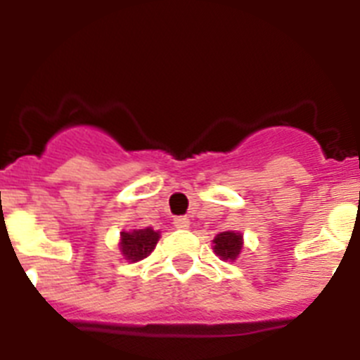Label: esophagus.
I'll use <instances>...</instances> for the list:
<instances>
[{
  "instance_id": "obj_1",
  "label": "esophagus",
  "mask_w": 360,
  "mask_h": 360,
  "mask_svg": "<svg viewBox=\"0 0 360 360\" xmlns=\"http://www.w3.org/2000/svg\"><path fill=\"white\" fill-rule=\"evenodd\" d=\"M173 224H174V227H176V229H189L191 221H189V218H187V216H176V218L173 219Z\"/></svg>"
}]
</instances>
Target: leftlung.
<instances>
[{"label": "left lung", "instance_id": "left-lung-1", "mask_svg": "<svg viewBox=\"0 0 360 360\" xmlns=\"http://www.w3.org/2000/svg\"><path fill=\"white\" fill-rule=\"evenodd\" d=\"M241 234L238 232H219L214 238V252L221 259H236L241 250Z\"/></svg>", "mask_w": 360, "mask_h": 360}]
</instances>
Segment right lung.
<instances>
[{
  "label": "right lung",
  "mask_w": 360,
  "mask_h": 360,
  "mask_svg": "<svg viewBox=\"0 0 360 360\" xmlns=\"http://www.w3.org/2000/svg\"><path fill=\"white\" fill-rule=\"evenodd\" d=\"M158 232L153 229H136L131 232L120 234V249L129 262H141L151 254L158 241Z\"/></svg>",
  "instance_id": "1"
}]
</instances>
